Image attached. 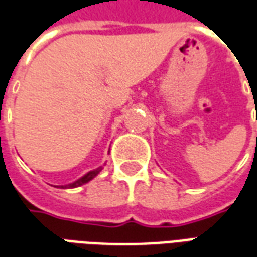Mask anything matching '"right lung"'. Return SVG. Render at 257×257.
Returning a JSON list of instances; mask_svg holds the SVG:
<instances>
[{
  "label": "right lung",
  "mask_w": 257,
  "mask_h": 257,
  "mask_svg": "<svg viewBox=\"0 0 257 257\" xmlns=\"http://www.w3.org/2000/svg\"><path fill=\"white\" fill-rule=\"evenodd\" d=\"M103 170V167H98V168H96V170H93V171H89L87 174H85L83 177H80L79 179H76L75 182H72V184H68V185H62L61 188H68V189H71V188H78V186H82V185L87 184L89 181H91V179L94 178L96 175H97L98 172Z\"/></svg>",
  "instance_id": "obj_1"
}]
</instances>
